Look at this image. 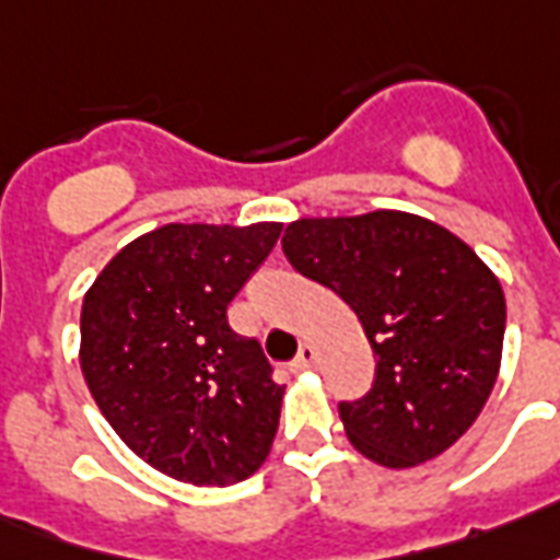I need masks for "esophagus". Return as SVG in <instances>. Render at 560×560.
Returning a JSON list of instances; mask_svg holds the SVG:
<instances>
[{"label": "esophagus", "instance_id": "34e87169", "mask_svg": "<svg viewBox=\"0 0 560 560\" xmlns=\"http://www.w3.org/2000/svg\"><path fill=\"white\" fill-rule=\"evenodd\" d=\"M313 364H316V349H313L310 342H304V346L298 349L295 361H292V370H310Z\"/></svg>", "mask_w": 560, "mask_h": 560}]
</instances>
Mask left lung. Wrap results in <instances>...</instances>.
Wrapping results in <instances>:
<instances>
[{
    "label": "left lung",
    "instance_id": "1",
    "mask_svg": "<svg viewBox=\"0 0 560 560\" xmlns=\"http://www.w3.org/2000/svg\"><path fill=\"white\" fill-rule=\"evenodd\" d=\"M283 253L358 313L373 346V387L340 402L349 442L387 468L447 451L487 406L504 346V292L480 256L406 211L295 220Z\"/></svg>",
    "mask_w": 560,
    "mask_h": 560
}]
</instances>
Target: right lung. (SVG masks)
I'll use <instances>...</instances> for the list:
<instances>
[{
  "instance_id": "right-lung-1",
  "label": "right lung",
  "mask_w": 560,
  "mask_h": 560,
  "mask_svg": "<svg viewBox=\"0 0 560 560\" xmlns=\"http://www.w3.org/2000/svg\"><path fill=\"white\" fill-rule=\"evenodd\" d=\"M283 223H170L130 241L85 292L80 366L118 439L163 475L230 487L265 463L283 385L226 307Z\"/></svg>"
}]
</instances>
